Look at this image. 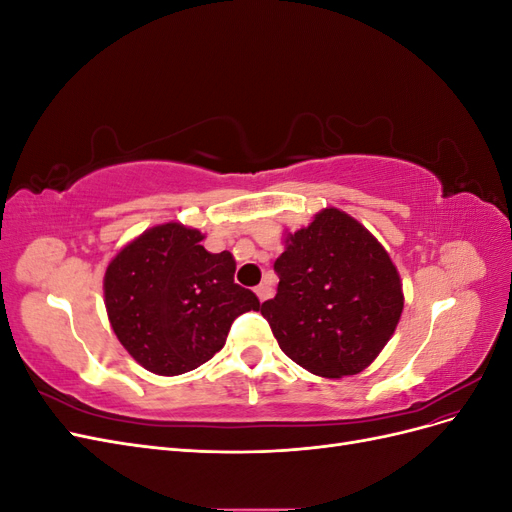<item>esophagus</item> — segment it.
Listing matches in <instances>:
<instances>
[{
    "instance_id": "esophagus-1",
    "label": "esophagus",
    "mask_w": 512,
    "mask_h": 512,
    "mask_svg": "<svg viewBox=\"0 0 512 512\" xmlns=\"http://www.w3.org/2000/svg\"><path fill=\"white\" fill-rule=\"evenodd\" d=\"M256 294H258V299H260V301H267V299H269V294H271V288H269V286H265V284H260V286L256 288Z\"/></svg>"
}]
</instances>
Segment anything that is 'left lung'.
<instances>
[{"label": "left lung", "mask_w": 512, "mask_h": 512, "mask_svg": "<svg viewBox=\"0 0 512 512\" xmlns=\"http://www.w3.org/2000/svg\"><path fill=\"white\" fill-rule=\"evenodd\" d=\"M273 269L280 284L260 314L303 369L322 378L354 376L391 339L404 309L397 269L344 211L324 209L288 235Z\"/></svg>", "instance_id": "1"}]
</instances>
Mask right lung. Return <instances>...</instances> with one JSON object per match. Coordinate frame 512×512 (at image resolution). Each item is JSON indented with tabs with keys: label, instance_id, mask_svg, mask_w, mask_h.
Here are the masks:
<instances>
[{
	"label": "right lung",
	"instance_id": "add662e5",
	"mask_svg": "<svg viewBox=\"0 0 512 512\" xmlns=\"http://www.w3.org/2000/svg\"><path fill=\"white\" fill-rule=\"evenodd\" d=\"M198 230L156 226L113 258L104 275L111 327L134 359L179 376L222 350L237 316L258 312L252 290L235 284L230 252L211 254Z\"/></svg>",
	"mask_w": 512,
	"mask_h": 512
}]
</instances>
